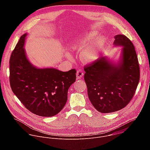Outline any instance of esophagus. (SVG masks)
Returning a JSON list of instances; mask_svg holds the SVG:
<instances>
[{
    "label": "esophagus",
    "instance_id": "esophagus-1",
    "mask_svg": "<svg viewBox=\"0 0 150 150\" xmlns=\"http://www.w3.org/2000/svg\"><path fill=\"white\" fill-rule=\"evenodd\" d=\"M84 75V73L83 71L81 69H79L77 70V73H76V76H77V79H80Z\"/></svg>",
    "mask_w": 150,
    "mask_h": 150
}]
</instances>
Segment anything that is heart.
Instances as JSON below:
<instances>
[{
	"label": "heart",
	"instance_id": "b5f03b06",
	"mask_svg": "<svg viewBox=\"0 0 150 150\" xmlns=\"http://www.w3.org/2000/svg\"><path fill=\"white\" fill-rule=\"evenodd\" d=\"M98 34L92 32L83 35L73 44V48L75 49H84L81 54V59L86 63H92L98 58L105 43L103 38H98Z\"/></svg>",
	"mask_w": 150,
	"mask_h": 150
}]
</instances>
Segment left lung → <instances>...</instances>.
Instances as JSON below:
<instances>
[{
    "label": "left lung",
    "mask_w": 150,
    "mask_h": 150,
    "mask_svg": "<svg viewBox=\"0 0 150 150\" xmlns=\"http://www.w3.org/2000/svg\"><path fill=\"white\" fill-rule=\"evenodd\" d=\"M115 46H121L117 62L99 58L84 67V80L92 105L98 111L110 113L125 107L135 93L140 68L133 43L125 35L114 37Z\"/></svg>",
    "instance_id": "left-lung-1"
}]
</instances>
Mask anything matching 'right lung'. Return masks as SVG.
Returning <instances> with one entry per match:
<instances>
[{"mask_svg": "<svg viewBox=\"0 0 150 150\" xmlns=\"http://www.w3.org/2000/svg\"><path fill=\"white\" fill-rule=\"evenodd\" d=\"M27 33L22 35L10 59V83L16 96L28 110L42 117L59 113L67 100L76 70L38 68L28 60L23 48Z\"/></svg>", "mask_w": 150, "mask_h": 150, "instance_id": "add662e5", "label": "right lung"}]
</instances>
